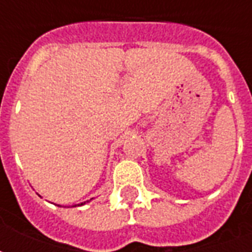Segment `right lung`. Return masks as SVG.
<instances>
[{
    "mask_svg": "<svg viewBox=\"0 0 252 252\" xmlns=\"http://www.w3.org/2000/svg\"><path fill=\"white\" fill-rule=\"evenodd\" d=\"M86 202H89V201H85V202H82V204H79V205H83V204H86Z\"/></svg>",
    "mask_w": 252,
    "mask_h": 252,
    "instance_id": "1",
    "label": "right lung"
}]
</instances>
